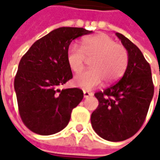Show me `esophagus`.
<instances>
[{
  "instance_id": "esophagus-1",
  "label": "esophagus",
  "mask_w": 160,
  "mask_h": 160,
  "mask_svg": "<svg viewBox=\"0 0 160 160\" xmlns=\"http://www.w3.org/2000/svg\"><path fill=\"white\" fill-rule=\"evenodd\" d=\"M83 93H84V98H87L92 97V93L90 92H88V91H83Z\"/></svg>"
}]
</instances>
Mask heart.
I'll use <instances>...</instances> for the list:
<instances>
[{
	"label": "heart",
	"mask_w": 160,
	"mask_h": 160,
	"mask_svg": "<svg viewBox=\"0 0 160 160\" xmlns=\"http://www.w3.org/2000/svg\"><path fill=\"white\" fill-rule=\"evenodd\" d=\"M92 59L91 69L76 74L73 85L91 90L104 80L111 83L118 80L125 72L128 62L127 50L105 33L87 37L82 40L81 48L71 43L67 50V62L73 72H80L85 61Z\"/></svg>",
	"instance_id": "b5f03b06"
}]
</instances>
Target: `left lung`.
I'll use <instances>...</instances> for the list:
<instances>
[{
  "label": "left lung",
  "instance_id": "8db88e82",
  "mask_svg": "<svg viewBox=\"0 0 160 160\" xmlns=\"http://www.w3.org/2000/svg\"><path fill=\"white\" fill-rule=\"evenodd\" d=\"M116 35L127 49V68L118 82L95 93L98 106L91 116L94 131L110 141H124L136 134L154 92L151 68L143 54L122 34Z\"/></svg>",
  "mask_w": 160,
  "mask_h": 160
}]
</instances>
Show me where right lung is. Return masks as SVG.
I'll list each match as a JSON object with an SVG mask.
<instances>
[{
  "instance_id": "obj_1",
  "label": "right lung",
  "mask_w": 160,
  "mask_h": 160,
  "mask_svg": "<svg viewBox=\"0 0 160 160\" xmlns=\"http://www.w3.org/2000/svg\"><path fill=\"white\" fill-rule=\"evenodd\" d=\"M92 32L60 27L33 43L23 56L14 79L20 118L36 134L50 135L68 124L71 112L83 98L79 88L60 90L73 78L67 50L73 39Z\"/></svg>"
}]
</instances>
